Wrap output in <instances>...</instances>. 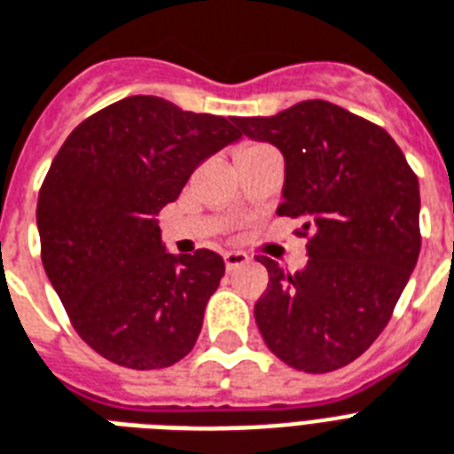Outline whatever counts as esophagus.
I'll return each instance as SVG.
<instances>
[{
	"label": "esophagus",
	"mask_w": 454,
	"mask_h": 454,
	"mask_svg": "<svg viewBox=\"0 0 454 454\" xmlns=\"http://www.w3.org/2000/svg\"><path fill=\"white\" fill-rule=\"evenodd\" d=\"M223 262H226L228 270H235L240 269V266H245V263L249 262V256L245 254V252H226V254H223Z\"/></svg>",
	"instance_id": "esophagus-1"
}]
</instances>
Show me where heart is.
Listing matches in <instances>:
<instances>
[{
	"mask_svg": "<svg viewBox=\"0 0 454 454\" xmlns=\"http://www.w3.org/2000/svg\"><path fill=\"white\" fill-rule=\"evenodd\" d=\"M263 144H245V145H240V151H238V155H240V153H247V151H252V148H262Z\"/></svg>",
	"mask_w": 454,
	"mask_h": 454,
	"instance_id": "b5f03b06",
	"label": "heart"
}]
</instances>
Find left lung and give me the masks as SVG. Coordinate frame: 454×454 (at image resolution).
I'll return each mask as SVG.
<instances>
[{
  "mask_svg": "<svg viewBox=\"0 0 454 454\" xmlns=\"http://www.w3.org/2000/svg\"><path fill=\"white\" fill-rule=\"evenodd\" d=\"M240 134L285 155L280 216L301 219L309 263L287 273L269 256L254 303L263 341L294 370L323 374L372 346L422 247L419 181L380 124L330 101L270 117H235Z\"/></svg>",
  "mask_w": 454,
  "mask_h": 454,
  "instance_id": "obj_1",
  "label": "left lung"
}]
</instances>
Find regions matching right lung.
<instances>
[{"label":"right lung","instance_id":"1","mask_svg":"<svg viewBox=\"0 0 454 454\" xmlns=\"http://www.w3.org/2000/svg\"><path fill=\"white\" fill-rule=\"evenodd\" d=\"M240 137L226 117L127 96L53 157L37 200L42 263L74 332L110 363L162 370L192 351L226 266L209 249L167 254L155 216Z\"/></svg>","mask_w":454,"mask_h":454}]
</instances>
